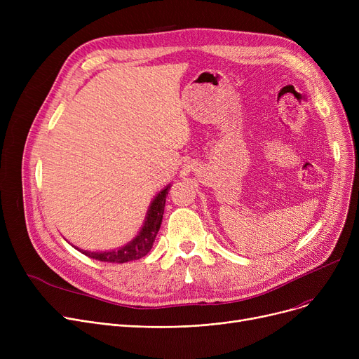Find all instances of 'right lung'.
Masks as SVG:
<instances>
[{
    "label": "right lung",
    "instance_id": "1",
    "mask_svg": "<svg viewBox=\"0 0 359 359\" xmlns=\"http://www.w3.org/2000/svg\"><path fill=\"white\" fill-rule=\"evenodd\" d=\"M168 189H170V184H167L164 189H161L154 196V199L151 201L140 233L130 241H128L125 246H122L119 249L106 250V252H90V250H83V249L75 248V246L74 248L91 259H96L100 262H109V263H125V262L144 257L151 250V248H153L157 233L161 227L164 205H165V198H167Z\"/></svg>",
    "mask_w": 359,
    "mask_h": 359
}]
</instances>
